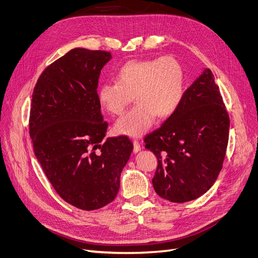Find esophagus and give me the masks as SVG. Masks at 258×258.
Here are the masks:
<instances>
[{
    "label": "esophagus",
    "instance_id": "obj_1",
    "mask_svg": "<svg viewBox=\"0 0 258 258\" xmlns=\"http://www.w3.org/2000/svg\"><path fill=\"white\" fill-rule=\"evenodd\" d=\"M141 145H140V143H139V141H137V140H133V152L135 153H138L139 151H141Z\"/></svg>",
    "mask_w": 258,
    "mask_h": 258
}]
</instances>
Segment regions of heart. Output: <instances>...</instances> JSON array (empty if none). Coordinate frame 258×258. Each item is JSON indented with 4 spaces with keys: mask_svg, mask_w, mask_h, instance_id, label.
I'll return each instance as SVG.
<instances>
[{
    "mask_svg": "<svg viewBox=\"0 0 258 258\" xmlns=\"http://www.w3.org/2000/svg\"><path fill=\"white\" fill-rule=\"evenodd\" d=\"M115 82H107L97 90L101 108L119 115L135 96L137 106L117 119L118 135L142 137L160 117H168L180 106L185 89V72L172 56L130 60L115 73Z\"/></svg>",
    "mask_w": 258,
    "mask_h": 258,
    "instance_id": "1",
    "label": "heart"
}]
</instances>
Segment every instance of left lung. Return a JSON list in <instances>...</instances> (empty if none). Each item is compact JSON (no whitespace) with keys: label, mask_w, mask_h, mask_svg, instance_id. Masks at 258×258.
Listing matches in <instances>:
<instances>
[{"label":"left lung","mask_w":258,"mask_h":258,"mask_svg":"<svg viewBox=\"0 0 258 258\" xmlns=\"http://www.w3.org/2000/svg\"><path fill=\"white\" fill-rule=\"evenodd\" d=\"M229 128L219 87L212 71L204 69L173 114L144 140L158 159L152 184L161 198L187 202L213 186L222 168Z\"/></svg>","instance_id":"obj_1"}]
</instances>
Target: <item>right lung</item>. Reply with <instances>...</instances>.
I'll use <instances>...</instances> for the list:
<instances>
[{
  "mask_svg": "<svg viewBox=\"0 0 258 258\" xmlns=\"http://www.w3.org/2000/svg\"><path fill=\"white\" fill-rule=\"evenodd\" d=\"M109 51L73 48L47 67L34 89L29 136L41 167L73 207L98 210L115 199L133 149L127 137H106L97 99Z\"/></svg>",
  "mask_w": 258,
  "mask_h": 258,
  "instance_id": "1",
  "label": "right lung"
}]
</instances>
